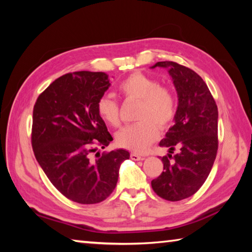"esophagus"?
<instances>
[{
	"mask_svg": "<svg viewBox=\"0 0 252 252\" xmlns=\"http://www.w3.org/2000/svg\"><path fill=\"white\" fill-rule=\"evenodd\" d=\"M130 158L133 161H140V160H144V157H142V156H139V155H136V153H131L130 155Z\"/></svg>",
	"mask_w": 252,
	"mask_h": 252,
	"instance_id": "34e87169",
	"label": "esophagus"
}]
</instances>
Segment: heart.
<instances>
[{
  "label": "heart",
  "mask_w": 252,
  "mask_h": 252,
  "mask_svg": "<svg viewBox=\"0 0 252 252\" xmlns=\"http://www.w3.org/2000/svg\"><path fill=\"white\" fill-rule=\"evenodd\" d=\"M119 91L126 99L139 101L133 125L126 126L116 135L121 148L143 153L159 136L160 129H165L173 121L177 112V101L168 88L161 87L151 76L134 72L119 84ZM97 113L112 126L120 125L119 105L110 96H102L96 104Z\"/></svg>",
  "instance_id": "heart-1"
}]
</instances>
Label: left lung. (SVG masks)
I'll return each instance as SVG.
<instances>
[{"mask_svg":"<svg viewBox=\"0 0 252 252\" xmlns=\"http://www.w3.org/2000/svg\"><path fill=\"white\" fill-rule=\"evenodd\" d=\"M168 69L178 94L174 125L160 141L169 148L162 158L163 171L151 181L162 199L180 201L194 194L207 180L218 150V108L201 76L176 62H157ZM174 147L179 152L171 155ZM173 160H171V158Z\"/></svg>","mask_w":252,"mask_h":252,"instance_id":"obj_1","label":"left lung"}]
</instances>
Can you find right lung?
Instances as JSON below:
<instances>
[{
	"mask_svg": "<svg viewBox=\"0 0 252 252\" xmlns=\"http://www.w3.org/2000/svg\"><path fill=\"white\" fill-rule=\"evenodd\" d=\"M110 85L104 72L67 73L53 81L34 105V156L52 185L74 202L93 204L108 198L121 163L130 158L125 149L102 156L96 151L113 140L96 109Z\"/></svg>",
	"mask_w": 252,
	"mask_h": 252,
	"instance_id": "right-lung-1",
	"label": "right lung"
}]
</instances>
